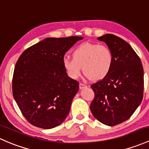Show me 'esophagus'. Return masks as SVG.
Masks as SVG:
<instances>
[{
	"label": "esophagus",
	"mask_w": 149,
	"mask_h": 149,
	"mask_svg": "<svg viewBox=\"0 0 149 149\" xmlns=\"http://www.w3.org/2000/svg\"><path fill=\"white\" fill-rule=\"evenodd\" d=\"M79 89H82V88H84V87H87V85H86L85 84H83V83H79Z\"/></svg>",
	"instance_id": "34e87169"
}]
</instances>
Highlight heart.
<instances>
[{
    "mask_svg": "<svg viewBox=\"0 0 149 149\" xmlns=\"http://www.w3.org/2000/svg\"><path fill=\"white\" fill-rule=\"evenodd\" d=\"M72 58L64 56L62 64L69 76L77 79L82 68L86 77L93 80H100L110 73L113 64V54L110 49L103 44L86 43L77 47Z\"/></svg>",
    "mask_w": 149,
    "mask_h": 149,
    "instance_id": "1",
    "label": "heart"
}]
</instances>
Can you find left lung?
<instances>
[{"instance_id": "left-lung-1", "label": "left lung", "mask_w": 149, "mask_h": 149, "mask_svg": "<svg viewBox=\"0 0 149 149\" xmlns=\"http://www.w3.org/2000/svg\"><path fill=\"white\" fill-rule=\"evenodd\" d=\"M113 54L110 73L92 84L95 97L90 104L93 116L105 125L113 126L131 118L143 96L141 61L128 42L110 33L97 38Z\"/></svg>"}]
</instances>
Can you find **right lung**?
<instances>
[{"label": "right lung", "instance_id": "right-lung-1", "mask_svg": "<svg viewBox=\"0 0 149 149\" xmlns=\"http://www.w3.org/2000/svg\"><path fill=\"white\" fill-rule=\"evenodd\" d=\"M82 37L47 38L29 47L18 58L12 79L13 95L31 125L50 129L68 116L79 82L68 77L62 59Z\"/></svg>", "mask_w": 149, "mask_h": 149}]
</instances>
